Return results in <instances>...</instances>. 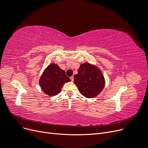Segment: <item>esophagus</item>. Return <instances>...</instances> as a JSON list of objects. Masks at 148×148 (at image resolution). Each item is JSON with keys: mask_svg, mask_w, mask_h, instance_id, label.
<instances>
[{"mask_svg": "<svg viewBox=\"0 0 148 148\" xmlns=\"http://www.w3.org/2000/svg\"><path fill=\"white\" fill-rule=\"evenodd\" d=\"M70 79H71V82H73V80H74V77H70Z\"/></svg>", "mask_w": 148, "mask_h": 148, "instance_id": "34e87169", "label": "esophagus"}]
</instances>
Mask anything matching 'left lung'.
Wrapping results in <instances>:
<instances>
[{"label":"left lung","mask_w":148,"mask_h":148,"mask_svg":"<svg viewBox=\"0 0 148 148\" xmlns=\"http://www.w3.org/2000/svg\"><path fill=\"white\" fill-rule=\"evenodd\" d=\"M74 83L83 96L94 98L103 90L106 81L99 67L86 62L80 65L74 77Z\"/></svg>","instance_id":"obj_1"}]
</instances>
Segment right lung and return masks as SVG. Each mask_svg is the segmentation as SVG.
Here are the masks:
<instances>
[{"label":"right lung","mask_w":148,"mask_h":148,"mask_svg":"<svg viewBox=\"0 0 148 148\" xmlns=\"http://www.w3.org/2000/svg\"><path fill=\"white\" fill-rule=\"evenodd\" d=\"M70 79L57 64H49L44 70L39 80L42 91L47 95L53 96L60 92L62 86Z\"/></svg>","instance_id":"obj_1"}]
</instances>
